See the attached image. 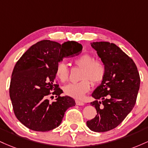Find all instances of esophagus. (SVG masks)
<instances>
[{
    "label": "esophagus",
    "mask_w": 148,
    "mask_h": 148,
    "mask_svg": "<svg viewBox=\"0 0 148 148\" xmlns=\"http://www.w3.org/2000/svg\"><path fill=\"white\" fill-rule=\"evenodd\" d=\"M75 103H76V104H77V106H84V102H82V101H79V100H76Z\"/></svg>",
    "instance_id": "1"
}]
</instances>
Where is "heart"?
<instances>
[{
  "mask_svg": "<svg viewBox=\"0 0 148 148\" xmlns=\"http://www.w3.org/2000/svg\"><path fill=\"white\" fill-rule=\"evenodd\" d=\"M74 64L82 68L80 82L69 83L64 87L66 95L75 99H82L83 96L89 90L90 82L97 84L102 81L106 73V68L102 62L94 61V58L88 54L77 56L74 59ZM56 75L61 82H66L69 78V69L64 62L60 61L56 68Z\"/></svg>",
  "mask_w": 148,
  "mask_h": 148,
  "instance_id": "b5f03b06",
  "label": "heart"
}]
</instances>
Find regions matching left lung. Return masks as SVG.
<instances>
[{
    "label": "left lung",
    "mask_w": 148,
    "mask_h": 148,
    "mask_svg": "<svg viewBox=\"0 0 148 148\" xmlns=\"http://www.w3.org/2000/svg\"><path fill=\"white\" fill-rule=\"evenodd\" d=\"M106 68L101 84L92 94L97 114L87 122L89 129L105 132L117 127L132 110L140 88V76L134 61L118 46L108 42H91Z\"/></svg>",
    "instance_id": "8db88e82"
}]
</instances>
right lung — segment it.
I'll list each match as a JSON object with an SVG mask.
<instances>
[{"mask_svg": "<svg viewBox=\"0 0 148 148\" xmlns=\"http://www.w3.org/2000/svg\"><path fill=\"white\" fill-rule=\"evenodd\" d=\"M82 45L75 41L59 43L44 40L31 46L16 62L11 77L10 96L18 120L36 132H48L60 125L65 112L75 106L73 98L60 96L63 91L54 84L57 64L78 54ZM57 95L51 103L49 94Z\"/></svg>", "mask_w": 148, "mask_h": 148, "instance_id": "obj_1", "label": "right lung"}]
</instances>
